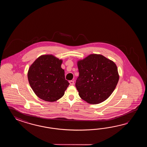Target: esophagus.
Listing matches in <instances>:
<instances>
[{
    "instance_id": "1",
    "label": "esophagus",
    "mask_w": 147,
    "mask_h": 147,
    "mask_svg": "<svg viewBox=\"0 0 147 147\" xmlns=\"http://www.w3.org/2000/svg\"><path fill=\"white\" fill-rule=\"evenodd\" d=\"M69 83L71 85H74V80H70V81H69Z\"/></svg>"
}]
</instances>
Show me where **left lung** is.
I'll return each mask as SVG.
<instances>
[{"mask_svg": "<svg viewBox=\"0 0 147 147\" xmlns=\"http://www.w3.org/2000/svg\"><path fill=\"white\" fill-rule=\"evenodd\" d=\"M77 65L79 76L76 87L79 96L90 104L108 99L119 80L116 64L102 55L91 54L78 61Z\"/></svg>", "mask_w": 147, "mask_h": 147, "instance_id": "left-lung-1", "label": "left lung"}]
</instances>
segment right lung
Wrapping results in <instances>:
<instances>
[{"mask_svg": "<svg viewBox=\"0 0 147 147\" xmlns=\"http://www.w3.org/2000/svg\"><path fill=\"white\" fill-rule=\"evenodd\" d=\"M63 61L53 55L38 57L28 72L29 83L38 97L53 102L63 97L69 86L65 71L61 68Z\"/></svg>", "mask_w": 147, "mask_h": 147, "instance_id": "add662e5", "label": "right lung"}]
</instances>
